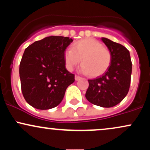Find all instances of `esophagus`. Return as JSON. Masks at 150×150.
I'll return each instance as SVG.
<instances>
[{
    "instance_id": "esophagus-1",
    "label": "esophagus",
    "mask_w": 150,
    "mask_h": 150,
    "mask_svg": "<svg viewBox=\"0 0 150 150\" xmlns=\"http://www.w3.org/2000/svg\"><path fill=\"white\" fill-rule=\"evenodd\" d=\"M80 78H81V77L80 76H78V75H75V80H76V81L79 80Z\"/></svg>"
}]
</instances>
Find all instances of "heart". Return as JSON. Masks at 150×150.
Here are the masks:
<instances>
[{
  "label": "heart",
  "mask_w": 150,
  "mask_h": 150,
  "mask_svg": "<svg viewBox=\"0 0 150 150\" xmlns=\"http://www.w3.org/2000/svg\"><path fill=\"white\" fill-rule=\"evenodd\" d=\"M111 53L96 39L87 38L77 41L71 49L65 51V66L73 70L80 63L81 71L94 77L103 75L111 63Z\"/></svg>",
  "instance_id": "obj_1"
}]
</instances>
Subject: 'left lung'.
Here are the masks:
<instances>
[{
    "label": "left lung",
    "mask_w": 150,
    "mask_h": 150,
    "mask_svg": "<svg viewBox=\"0 0 150 150\" xmlns=\"http://www.w3.org/2000/svg\"><path fill=\"white\" fill-rule=\"evenodd\" d=\"M101 41L111 53V63L106 73L88 80L86 99L101 107H113L123 100L130 85L132 62L129 51L121 44L102 37Z\"/></svg>",
    "instance_id": "1"
}]
</instances>
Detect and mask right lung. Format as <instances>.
Returning <instances> with one entry per match:
<instances>
[{
  "label": "right lung",
  "instance_id": "obj_1",
  "mask_svg": "<svg viewBox=\"0 0 150 150\" xmlns=\"http://www.w3.org/2000/svg\"><path fill=\"white\" fill-rule=\"evenodd\" d=\"M69 37L50 36L25 49L20 64L23 97L29 104L41 110L57 106L75 75L65 68V50L73 42Z\"/></svg>",
  "mask_w": 150,
  "mask_h": 150
}]
</instances>
